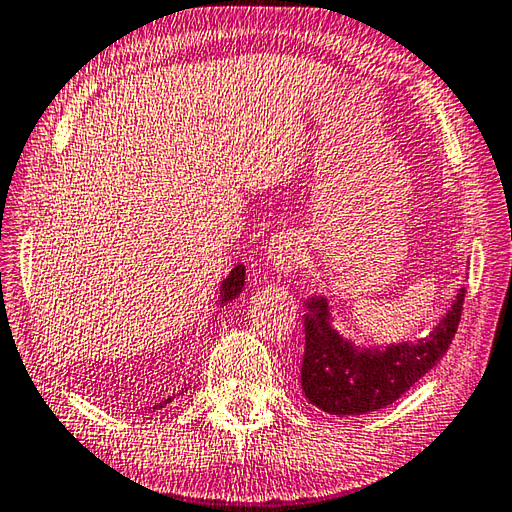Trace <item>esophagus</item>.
I'll use <instances>...</instances> for the list:
<instances>
[{"mask_svg": "<svg viewBox=\"0 0 512 512\" xmlns=\"http://www.w3.org/2000/svg\"><path fill=\"white\" fill-rule=\"evenodd\" d=\"M268 264L277 273H292L301 264V244L295 233H279L268 244Z\"/></svg>", "mask_w": 512, "mask_h": 512, "instance_id": "1", "label": "esophagus"}]
</instances>
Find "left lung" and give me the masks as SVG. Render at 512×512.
Returning <instances> with one entry per match:
<instances>
[{
	"mask_svg": "<svg viewBox=\"0 0 512 512\" xmlns=\"http://www.w3.org/2000/svg\"><path fill=\"white\" fill-rule=\"evenodd\" d=\"M464 292L460 286L429 336L387 345H356L334 328L328 297L319 292L306 297L303 394L332 416H363L391 405L447 354L460 323Z\"/></svg>",
	"mask_w": 512,
	"mask_h": 512,
	"instance_id": "1",
	"label": "left lung"
}]
</instances>
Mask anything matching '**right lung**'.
<instances>
[{"label": "right lung", "instance_id": "1", "mask_svg": "<svg viewBox=\"0 0 512 512\" xmlns=\"http://www.w3.org/2000/svg\"><path fill=\"white\" fill-rule=\"evenodd\" d=\"M244 281H246V266L244 264H237L231 270V275H228L226 279H222V284H220V295H217V301H220V308L226 306L228 301H233V299L239 297V292H242V288H244ZM184 391H187V387H184ZM173 398H176V394L165 398L162 402H158V405H154L149 411L162 409L165 405H169Z\"/></svg>", "mask_w": 512, "mask_h": 512}]
</instances>
